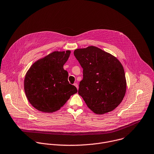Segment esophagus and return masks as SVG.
Segmentation results:
<instances>
[{
  "label": "esophagus",
  "instance_id": "1",
  "mask_svg": "<svg viewBox=\"0 0 154 154\" xmlns=\"http://www.w3.org/2000/svg\"><path fill=\"white\" fill-rule=\"evenodd\" d=\"M74 85L77 88V89H79V86H78V84L77 83H75L74 84Z\"/></svg>",
  "mask_w": 154,
  "mask_h": 154
}]
</instances>
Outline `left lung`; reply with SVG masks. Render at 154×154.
Returning a JSON list of instances; mask_svg holds the SVG:
<instances>
[{"instance_id": "obj_1", "label": "left lung", "mask_w": 154, "mask_h": 154, "mask_svg": "<svg viewBox=\"0 0 154 154\" xmlns=\"http://www.w3.org/2000/svg\"><path fill=\"white\" fill-rule=\"evenodd\" d=\"M74 54L83 69L78 93L87 106L100 115L115 109L126 91L125 73L120 62L94 46L76 49Z\"/></svg>"}]
</instances>
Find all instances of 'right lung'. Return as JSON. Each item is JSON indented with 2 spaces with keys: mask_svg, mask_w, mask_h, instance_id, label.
I'll use <instances>...</instances> for the list:
<instances>
[{
  "mask_svg": "<svg viewBox=\"0 0 154 154\" xmlns=\"http://www.w3.org/2000/svg\"><path fill=\"white\" fill-rule=\"evenodd\" d=\"M71 51H54L35 61L26 73L24 90L30 104L39 111L53 113L59 110L77 92L68 81L63 69Z\"/></svg>",
  "mask_w": 154,
  "mask_h": 154,
  "instance_id": "right-lung-1",
  "label": "right lung"
}]
</instances>
